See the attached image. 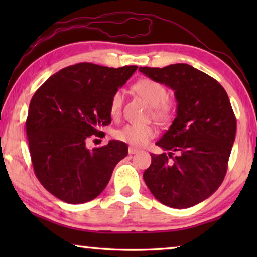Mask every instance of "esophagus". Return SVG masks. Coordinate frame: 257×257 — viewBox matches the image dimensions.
<instances>
[{"label":"esophagus","mask_w":257,"mask_h":257,"mask_svg":"<svg viewBox=\"0 0 257 257\" xmlns=\"http://www.w3.org/2000/svg\"><path fill=\"white\" fill-rule=\"evenodd\" d=\"M128 152H129V154H136L137 152H138V150L135 149V147H133V146H130L129 149H128Z\"/></svg>","instance_id":"obj_1"}]
</instances>
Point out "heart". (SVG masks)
<instances>
[{
    "mask_svg": "<svg viewBox=\"0 0 257 257\" xmlns=\"http://www.w3.org/2000/svg\"><path fill=\"white\" fill-rule=\"evenodd\" d=\"M133 88L139 96L152 105V114L160 122H165L171 118L173 103L168 98L167 88L154 79L144 78L135 82ZM124 94L122 90H115L110 99V113L112 118H118L122 110ZM155 136V129L149 124H125L115 132V138L133 146L146 145Z\"/></svg>",
    "mask_w": 257,
    "mask_h": 257,
    "instance_id": "b5f03b06",
    "label": "heart"
}]
</instances>
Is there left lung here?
<instances>
[{
	"mask_svg": "<svg viewBox=\"0 0 257 257\" xmlns=\"http://www.w3.org/2000/svg\"><path fill=\"white\" fill-rule=\"evenodd\" d=\"M139 71L175 90L178 103L176 119L156 142L169 153L151 154L145 184L164 205H196L219 188L227 173L237 129L228 94L214 78L186 63Z\"/></svg>",
	"mask_w": 257,
	"mask_h": 257,
	"instance_id": "1",
	"label": "left lung"
}]
</instances>
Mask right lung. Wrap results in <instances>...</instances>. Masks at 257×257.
Returning <instances> with one entry per match:
<instances>
[{"mask_svg": "<svg viewBox=\"0 0 257 257\" xmlns=\"http://www.w3.org/2000/svg\"><path fill=\"white\" fill-rule=\"evenodd\" d=\"M136 66L108 68L82 62L61 69L36 90L26 121L35 175L52 195L69 204L96 198L113 169L128 154L120 141L93 150L86 143L111 123L110 99Z\"/></svg>", "mask_w": 257, "mask_h": 257, "instance_id": "1", "label": "right lung"}]
</instances>
